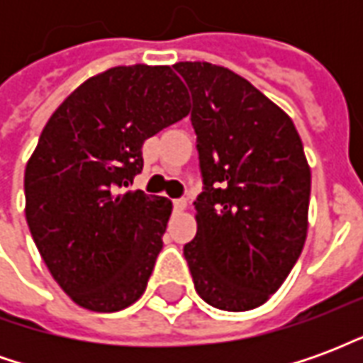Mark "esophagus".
Instances as JSON below:
<instances>
[{"mask_svg": "<svg viewBox=\"0 0 363 363\" xmlns=\"http://www.w3.org/2000/svg\"><path fill=\"white\" fill-rule=\"evenodd\" d=\"M173 208L177 210V212L186 210V200H184V198H177V200H173Z\"/></svg>", "mask_w": 363, "mask_h": 363, "instance_id": "34e87169", "label": "esophagus"}]
</instances>
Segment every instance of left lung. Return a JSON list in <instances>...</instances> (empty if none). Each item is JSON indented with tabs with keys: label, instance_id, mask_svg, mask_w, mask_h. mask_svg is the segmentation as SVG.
<instances>
[{
	"label": "left lung",
	"instance_id": "left-lung-1",
	"mask_svg": "<svg viewBox=\"0 0 363 363\" xmlns=\"http://www.w3.org/2000/svg\"><path fill=\"white\" fill-rule=\"evenodd\" d=\"M174 69L192 93L204 190L184 245L198 296L223 311L259 307L303 251L311 169L294 122L245 77L208 62Z\"/></svg>",
	"mask_w": 363,
	"mask_h": 363
}]
</instances>
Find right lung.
Wrapping results in <instances>:
<instances>
[{
  "label": "right lung",
  "instance_id": "add662e5",
  "mask_svg": "<svg viewBox=\"0 0 363 363\" xmlns=\"http://www.w3.org/2000/svg\"><path fill=\"white\" fill-rule=\"evenodd\" d=\"M190 112L169 66H118L89 77L46 122L25 169V216L44 264L75 303L114 313L145 291L171 200L124 186L143 142Z\"/></svg>",
  "mask_w": 363,
  "mask_h": 363
}]
</instances>
